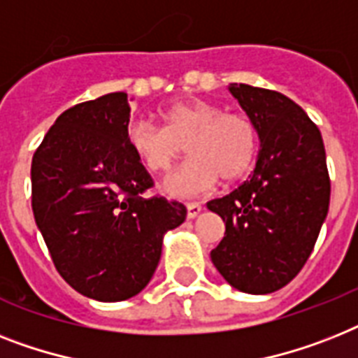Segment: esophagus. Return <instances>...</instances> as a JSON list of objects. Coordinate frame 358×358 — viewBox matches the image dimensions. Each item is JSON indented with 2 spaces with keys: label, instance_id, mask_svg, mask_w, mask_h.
Segmentation results:
<instances>
[{
  "label": "esophagus",
  "instance_id": "34e87169",
  "mask_svg": "<svg viewBox=\"0 0 358 358\" xmlns=\"http://www.w3.org/2000/svg\"><path fill=\"white\" fill-rule=\"evenodd\" d=\"M185 209H187V219H196V217L202 213V206L196 204V202H189V204H185Z\"/></svg>",
  "mask_w": 358,
  "mask_h": 358
}]
</instances>
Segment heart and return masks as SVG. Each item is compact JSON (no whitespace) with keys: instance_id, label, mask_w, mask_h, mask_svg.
<instances>
[{"instance_id":"b5f03b06","label":"heart","mask_w":358,"mask_h":358,"mask_svg":"<svg viewBox=\"0 0 358 358\" xmlns=\"http://www.w3.org/2000/svg\"><path fill=\"white\" fill-rule=\"evenodd\" d=\"M164 127L147 119H134L124 139L134 156L150 173H164L189 150L191 158L167 174L164 189L173 196H194L217 182L243 178L255 162L259 136L252 119L224 113L219 104L191 99L162 108Z\"/></svg>"}]
</instances>
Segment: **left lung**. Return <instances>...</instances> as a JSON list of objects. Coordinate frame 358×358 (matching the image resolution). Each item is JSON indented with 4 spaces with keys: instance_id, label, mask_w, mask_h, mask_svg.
<instances>
[{
    "instance_id": "1",
    "label": "left lung",
    "mask_w": 358,
    "mask_h": 358,
    "mask_svg": "<svg viewBox=\"0 0 358 358\" xmlns=\"http://www.w3.org/2000/svg\"><path fill=\"white\" fill-rule=\"evenodd\" d=\"M259 136L255 169L245 184L208 209L226 231L211 261L234 289L270 294L294 280L315 248L329 209L324 139L287 95L229 84Z\"/></svg>"
}]
</instances>
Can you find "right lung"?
<instances>
[{"label":"right lung","instance_id":"add662e5","mask_svg":"<svg viewBox=\"0 0 358 358\" xmlns=\"http://www.w3.org/2000/svg\"><path fill=\"white\" fill-rule=\"evenodd\" d=\"M132 101V99H130ZM124 92L80 103L58 115L33 156V213L58 274L97 301H123L149 285L164 235L187 209L152 185L127 145Z\"/></svg>","mask_w":358,"mask_h":358}]
</instances>
